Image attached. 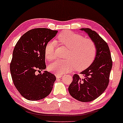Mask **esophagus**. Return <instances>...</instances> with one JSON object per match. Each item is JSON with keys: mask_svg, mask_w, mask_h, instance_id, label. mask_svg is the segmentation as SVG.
Listing matches in <instances>:
<instances>
[{"mask_svg": "<svg viewBox=\"0 0 123 123\" xmlns=\"http://www.w3.org/2000/svg\"><path fill=\"white\" fill-rule=\"evenodd\" d=\"M62 77V75H59V74H56V77L57 79H59L61 78Z\"/></svg>", "mask_w": 123, "mask_h": 123, "instance_id": "esophagus-1", "label": "esophagus"}]
</instances>
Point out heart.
<instances>
[{"label":"heart","mask_w":123,"mask_h":123,"mask_svg":"<svg viewBox=\"0 0 123 123\" xmlns=\"http://www.w3.org/2000/svg\"><path fill=\"white\" fill-rule=\"evenodd\" d=\"M57 41L68 48L64 60H57L48 66L49 71L61 75L73 71L84 69L92 63L96 55V46L90 39H85L78 34L65 31L58 36ZM56 43L48 42L45 48V56L48 61L56 57Z\"/></svg>","instance_id":"obj_1"}]
</instances>
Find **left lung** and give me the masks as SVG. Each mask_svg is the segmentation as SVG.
Instances as JSON below:
<instances>
[{
	"label": "left lung",
	"instance_id": "left-lung-1",
	"mask_svg": "<svg viewBox=\"0 0 123 123\" xmlns=\"http://www.w3.org/2000/svg\"><path fill=\"white\" fill-rule=\"evenodd\" d=\"M80 30L86 32L95 43L96 55L92 64L80 73L83 78L77 74H74L68 91L73 98L86 102L98 97L108 86L112 60L108 44L95 31L90 28Z\"/></svg>",
	"mask_w": 123,
	"mask_h": 123
}]
</instances>
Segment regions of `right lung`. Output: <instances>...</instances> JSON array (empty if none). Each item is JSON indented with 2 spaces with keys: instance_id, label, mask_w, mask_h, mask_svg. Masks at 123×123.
Instances as JSON below:
<instances>
[{
  "instance_id": "1",
  "label": "right lung",
  "mask_w": 123,
  "mask_h": 123,
  "mask_svg": "<svg viewBox=\"0 0 123 123\" xmlns=\"http://www.w3.org/2000/svg\"><path fill=\"white\" fill-rule=\"evenodd\" d=\"M58 31L38 28L30 30L19 38L13 51L10 72L15 87L22 96L30 101L42 100L52 91L56 77L44 71L45 48Z\"/></svg>"
}]
</instances>
